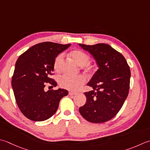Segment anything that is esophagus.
Segmentation results:
<instances>
[{"label": "esophagus", "instance_id": "esophagus-1", "mask_svg": "<svg viewBox=\"0 0 150 150\" xmlns=\"http://www.w3.org/2000/svg\"><path fill=\"white\" fill-rule=\"evenodd\" d=\"M76 94H77V93H75V92H69V95L71 96H74Z\"/></svg>", "mask_w": 150, "mask_h": 150}]
</instances>
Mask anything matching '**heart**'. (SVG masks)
I'll return each instance as SVG.
<instances>
[{"label":"heart","instance_id":"heart-1","mask_svg":"<svg viewBox=\"0 0 150 150\" xmlns=\"http://www.w3.org/2000/svg\"><path fill=\"white\" fill-rule=\"evenodd\" d=\"M71 57L75 60L79 66H83L90 62V57L86 52L80 50H74L70 52ZM64 57L63 54H60L55 58L54 63V69L57 71L60 69V65ZM86 77L83 75L69 76L67 75H62L58 79V84L60 87L69 90L75 91L86 83Z\"/></svg>","mask_w":150,"mask_h":150}]
</instances>
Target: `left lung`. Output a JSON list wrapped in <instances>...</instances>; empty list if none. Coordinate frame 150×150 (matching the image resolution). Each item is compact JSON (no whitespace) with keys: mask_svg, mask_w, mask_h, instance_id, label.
Wrapping results in <instances>:
<instances>
[{"mask_svg":"<svg viewBox=\"0 0 150 150\" xmlns=\"http://www.w3.org/2000/svg\"><path fill=\"white\" fill-rule=\"evenodd\" d=\"M79 45L93 56L99 67L87 84L93 90L84 92L86 102L79 112L90 122H107L119 112L128 96L129 66L124 56L108 44Z\"/></svg>","mask_w":150,"mask_h":150,"instance_id":"8db88e82","label":"left lung"}]
</instances>
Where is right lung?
I'll return each instance as SVG.
<instances>
[{
	"mask_svg": "<svg viewBox=\"0 0 150 150\" xmlns=\"http://www.w3.org/2000/svg\"><path fill=\"white\" fill-rule=\"evenodd\" d=\"M71 44L62 45L49 42L31 47L17 59L11 79L15 98L18 107L29 120L44 121L57 112L60 99L68 94L67 90H44L46 83L57 86L50 78L58 54Z\"/></svg>",
	"mask_w": 150,
	"mask_h": 150,
	"instance_id": "add662e5",
	"label": "right lung"
}]
</instances>
